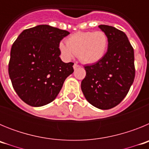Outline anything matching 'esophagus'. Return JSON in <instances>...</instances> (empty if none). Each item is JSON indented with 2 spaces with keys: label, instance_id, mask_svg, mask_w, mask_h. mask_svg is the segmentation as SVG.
<instances>
[{
  "label": "esophagus",
  "instance_id": "obj_1",
  "mask_svg": "<svg viewBox=\"0 0 149 149\" xmlns=\"http://www.w3.org/2000/svg\"><path fill=\"white\" fill-rule=\"evenodd\" d=\"M73 67H74V69H77V68H78V67H80V65H78V64H77V63H74V65H73Z\"/></svg>",
  "mask_w": 149,
  "mask_h": 149
}]
</instances>
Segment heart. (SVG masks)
Listing matches in <instances>:
<instances>
[{
	"label": "heart",
	"mask_w": 149,
	"mask_h": 149,
	"mask_svg": "<svg viewBox=\"0 0 149 149\" xmlns=\"http://www.w3.org/2000/svg\"><path fill=\"white\" fill-rule=\"evenodd\" d=\"M108 38L103 31L77 32L66 40V45H60V49L65 57L71 58L74 54L84 63L99 61L106 53Z\"/></svg>",
	"instance_id": "heart-1"
}]
</instances>
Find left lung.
I'll use <instances>...</instances> for the list:
<instances>
[{"label": "left lung", "instance_id": "1", "mask_svg": "<svg viewBox=\"0 0 149 149\" xmlns=\"http://www.w3.org/2000/svg\"><path fill=\"white\" fill-rule=\"evenodd\" d=\"M98 27L107 36L108 48L99 61L84 66L86 74L81 89L91 104L108 110L125 98L134 82V53L125 33L112 26Z\"/></svg>", "mask_w": 149, "mask_h": 149}]
</instances>
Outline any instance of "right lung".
<instances>
[{"label":"right lung","mask_w":149,"mask_h":149,"mask_svg":"<svg viewBox=\"0 0 149 149\" xmlns=\"http://www.w3.org/2000/svg\"><path fill=\"white\" fill-rule=\"evenodd\" d=\"M70 33L42 24L26 29L14 42L10 52L9 75L19 98L33 107L55 99L74 63H63L60 41Z\"/></svg>","instance_id":"1"}]
</instances>
